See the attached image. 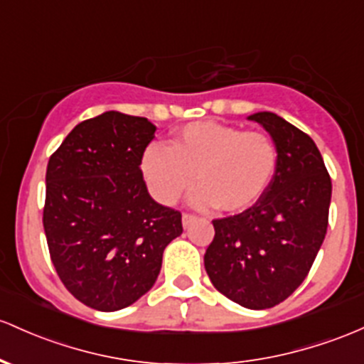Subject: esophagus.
Segmentation results:
<instances>
[{"label": "esophagus", "mask_w": 364, "mask_h": 364, "mask_svg": "<svg viewBox=\"0 0 364 364\" xmlns=\"http://www.w3.org/2000/svg\"><path fill=\"white\" fill-rule=\"evenodd\" d=\"M195 221H197V218L193 214H183V228H190Z\"/></svg>", "instance_id": "esophagus-1"}]
</instances>
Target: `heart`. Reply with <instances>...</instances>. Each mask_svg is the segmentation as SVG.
<instances>
[{
	"label": "heart",
	"instance_id": "b5f03b06",
	"mask_svg": "<svg viewBox=\"0 0 364 364\" xmlns=\"http://www.w3.org/2000/svg\"><path fill=\"white\" fill-rule=\"evenodd\" d=\"M278 159V146L269 134L203 121L176 131L171 146H146L139 169L151 195L164 205L178 202L197 181L193 205L240 213L269 188Z\"/></svg>",
	"mask_w": 364,
	"mask_h": 364
}]
</instances>
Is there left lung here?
<instances>
[{"label":"left lung","mask_w":364,"mask_h":364,"mask_svg":"<svg viewBox=\"0 0 364 364\" xmlns=\"http://www.w3.org/2000/svg\"><path fill=\"white\" fill-rule=\"evenodd\" d=\"M249 119L277 143V174L252 207L214 219L203 264L228 299L267 309L295 292L316 259L328 228L331 179L311 136L273 112Z\"/></svg>","instance_id":"left-lung-1"}]
</instances>
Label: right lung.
I'll return each instance as SVG.
<instances>
[{
    "mask_svg": "<svg viewBox=\"0 0 364 364\" xmlns=\"http://www.w3.org/2000/svg\"><path fill=\"white\" fill-rule=\"evenodd\" d=\"M157 127L103 112L74 127L50 157L43 210L57 274L97 311L136 302L161 273L164 249L183 233L181 213L150 197L139 161Z\"/></svg>",
    "mask_w": 364,
    "mask_h": 364,
    "instance_id": "obj_1",
    "label": "right lung"
}]
</instances>
